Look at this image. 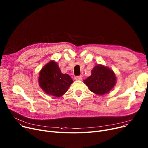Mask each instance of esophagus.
<instances>
[{
  "label": "esophagus",
  "mask_w": 148,
  "mask_h": 148,
  "mask_svg": "<svg viewBox=\"0 0 148 148\" xmlns=\"http://www.w3.org/2000/svg\"><path fill=\"white\" fill-rule=\"evenodd\" d=\"M74 80H82V78L81 76H77L74 77Z\"/></svg>",
  "instance_id": "esophagus-1"
}]
</instances>
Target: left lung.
<instances>
[{"label":"left lung","mask_w":148,"mask_h":148,"mask_svg":"<svg viewBox=\"0 0 148 148\" xmlns=\"http://www.w3.org/2000/svg\"><path fill=\"white\" fill-rule=\"evenodd\" d=\"M84 83L96 95H103L109 93L116 83V77L109 67L97 64L92 70V74L84 80Z\"/></svg>","instance_id":"8db88e82"}]
</instances>
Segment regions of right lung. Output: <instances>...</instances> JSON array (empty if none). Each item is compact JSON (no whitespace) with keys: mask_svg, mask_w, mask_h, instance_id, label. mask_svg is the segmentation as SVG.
I'll return each instance as SVG.
<instances>
[{"mask_svg":"<svg viewBox=\"0 0 148 148\" xmlns=\"http://www.w3.org/2000/svg\"><path fill=\"white\" fill-rule=\"evenodd\" d=\"M38 82L46 93L58 97L64 95L73 83L70 75L61 73L58 63L53 60L49 61L42 68Z\"/></svg>","mask_w":148,"mask_h":148,"instance_id":"1","label":"right lung"}]
</instances>
